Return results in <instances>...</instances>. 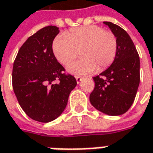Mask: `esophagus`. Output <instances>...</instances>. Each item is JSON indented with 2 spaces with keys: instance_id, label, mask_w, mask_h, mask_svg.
I'll return each instance as SVG.
<instances>
[{
  "instance_id": "obj_1",
  "label": "esophagus",
  "mask_w": 153,
  "mask_h": 153,
  "mask_svg": "<svg viewBox=\"0 0 153 153\" xmlns=\"http://www.w3.org/2000/svg\"><path fill=\"white\" fill-rule=\"evenodd\" d=\"M83 80V78L80 76H76V81H77V83H80V82Z\"/></svg>"
}]
</instances>
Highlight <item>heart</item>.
Listing matches in <instances>:
<instances>
[{"label": "heart", "instance_id": "1", "mask_svg": "<svg viewBox=\"0 0 153 153\" xmlns=\"http://www.w3.org/2000/svg\"><path fill=\"white\" fill-rule=\"evenodd\" d=\"M117 39L111 32L100 26L90 25L71 29L66 35L58 36L53 42V52L57 60L66 65L76 58L79 51L83 58L70 64L67 71L83 75L103 70L115 60Z\"/></svg>", "mask_w": 153, "mask_h": 153}]
</instances>
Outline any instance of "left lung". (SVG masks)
Instances as JSON below:
<instances>
[{
  "mask_svg": "<svg viewBox=\"0 0 153 153\" xmlns=\"http://www.w3.org/2000/svg\"><path fill=\"white\" fill-rule=\"evenodd\" d=\"M117 39V52L111 66L93 77L94 89L90 102L108 115H120L134 101L140 82V60L134 44L127 32L111 22H103Z\"/></svg>",
  "mask_w": 153,
  "mask_h": 153,
  "instance_id": "obj_1",
  "label": "left lung"
}]
</instances>
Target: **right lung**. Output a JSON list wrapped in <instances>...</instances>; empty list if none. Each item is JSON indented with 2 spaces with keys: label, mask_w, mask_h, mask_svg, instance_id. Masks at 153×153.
<instances>
[{
  "label": "right lung",
  "mask_w": 153,
  "mask_h": 153,
  "mask_svg": "<svg viewBox=\"0 0 153 153\" xmlns=\"http://www.w3.org/2000/svg\"><path fill=\"white\" fill-rule=\"evenodd\" d=\"M59 28L47 26L26 40L19 50L12 71V85L19 104L28 116L48 123L66 107L75 78L64 73L52 51ZM58 80L59 83L55 84Z\"/></svg>",
  "instance_id": "add662e5"
}]
</instances>
